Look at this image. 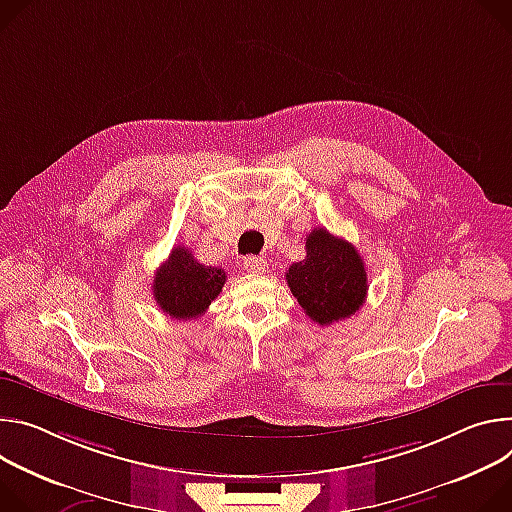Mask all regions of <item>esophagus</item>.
<instances>
[{
    "mask_svg": "<svg viewBox=\"0 0 512 512\" xmlns=\"http://www.w3.org/2000/svg\"><path fill=\"white\" fill-rule=\"evenodd\" d=\"M244 268H246L248 272H254V274L266 272V260H264V258H258V256H246V258H244Z\"/></svg>",
    "mask_w": 512,
    "mask_h": 512,
    "instance_id": "34e87169",
    "label": "esophagus"
}]
</instances>
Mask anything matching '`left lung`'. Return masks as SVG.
Instances as JSON below:
<instances>
[{"label":"left lung","instance_id":"1","mask_svg":"<svg viewBox=\"0 0 512 512\" xmlns=\"http://www.w3.org/2000/svg\"><path fill=\"white\" fill-rule=\"evenodd\" d=\"M307 256L287 272L289 289L305 315L319 325L352 317L368 293V276L358 250L344 238L315 227L305 242Z\"/></svg>","mask_w":512,"mask_h":512}]
</instances>
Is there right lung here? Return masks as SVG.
I'll return each mask as SVG.
<instances>
[{
    "instance_id": "add662e5",
    "label": "right lung",
    "mask_w": 512,
    "mask_h": 512,
    "mask_svg": "<svg viewBox=\"0 0 512 512\" xmlns=\"http://www.w3.org/2000/svg\"><path fill=\"white\" fill-rule=\"evenodd\" d=\"M225 270L205 266L185 246H177L156 270L152 295L173 319H197L225 285Z\"/></svg>"
}]
</instances>
